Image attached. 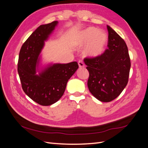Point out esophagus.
Returning <instances> with one entry per match:
<instances>
[{"label":"esophagus","instance_id":"34e87169","mask_svg":"<svg viewBox=\"0 0 148 148\" xmlns=\"http://www.w3.org/2000/svg\"><path fill=\"white\" fill-rule=\"evenodd\" d=\"M78 65L79 68H84V64L82 60H79L78 61Z\"/></svg>","mask_w":148,"mask_h":148}]
</instances>
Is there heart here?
I'll return each mask as SVG.
<instances>
[{"label":"heart","mask_w":148,"mask_h":148,"mask_svg":"<svg viewBox=\"0 0 148 148\" xmlns=\"http://www.w3.org/2000/svg\"><path fill=\"white\" fill-rule=\"evenodd\" d=\"M108 42V36L102 31L89 27L80 31L73 39L75 46L82 47L86 45L84 50V55L90 58L101 56L105 52Z\"/></svg>","instance_id":"1"}]
</instances>
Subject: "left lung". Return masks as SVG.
I'll return each instance as SVG.
<instances>
[{
	"mask_svg": "<svg viewBox=\"0 0 148 148\" xmlns=\"http://www.w3.org/2000/svg\"><path fill=\"white\" fill-rule=\"evenodd\" d=\"M108 49L97 58H85L89 77L88 86L97 99L108 102L115 99L126 87L131 63L124 40L107 25Z\"/></svg>",
	"mask_w": 148,
	"mask_h": 148,
	"instance_id": "left-lung-1",
	"label": "left lung"
}]
</instances>
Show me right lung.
<instances>
[{"instance_id":"1","label":"right lung","mask_w":148,"mask_h":148,"mask_svg":"<svg viewBox=\"0 0 148 148\" xmlns=\"http://www.w3.org/2000/svg\"><path fill=\"white\" fill-rule=\"evenodd\" d=\"M58 21L39 26L22 46L18 72L25 94L41 106H50L63 96L66 83L78 69L77 62L53 64L39 69L40 53L44 42L54 30ZM37 72L39 74H36Z\"/></svg>"}]
</instances>
